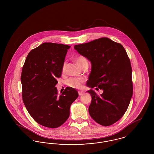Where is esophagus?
<instances>
[{"mask_svg": "<svg viewBox=\"0 0 154 154\" xmlns=\"http://www.w3.org/2000/svg\"><path fill=\"white\" fill-rule=\"evenodd\" d=\"M78 93H79V95L80 96L81 95H83L84 94V92H83V91H79Z\"/></svg>", "mask_w": 154, "mask_h": 154, "instance_id": "1", "label": "esophagus"}]
</instances>
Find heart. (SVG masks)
I'll return each mask as SVG.
<instances>
[{
    "label": "heart",
    "instance_id": "1",
    "mask_svg": "<svg viewBox=\"0 0 154 154\" xmlns=\"http://www.w3.org/2000/svg\"><path fill=\"white\" fill-rule=\"evenodd\" d=\"M74 62L81 69L85 65L88 63V61H87V59L82 55H79V56L76 57L74 59ZM65 69H66V63H64L62 66V73L65 72ZM84 82V80L83 79L71 78V79H69L67 81V85L69 87H72V88H80L82 85V84Z\"/></svg>",
    "mask_w": 154,
    "mask_h": 154
}]
</instances>
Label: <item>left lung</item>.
Instances as JSON below:
<instances>
[{
  "label": "left lung",
  "instance_id": "obj_1",
  "mask_svg": "<svg viewBox=\"0 0 154 154\" xmlns=\"http://www.w3.org/2000/svg\"><path fill=\"white\" fill-rule=\"evenodd\" d=\"M74 48L91 62L87 85L103 90L100 95L88 91L92 96L91 117L104 126L116 123L124 115L133 95L132 66L124 47L102 37Z\"/></svg>",
  "mask_w": 154,
  "mask_h": 154
}]
</instances>
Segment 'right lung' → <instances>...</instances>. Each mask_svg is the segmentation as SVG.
Instances as JSON below:
<instances>
[{
    "label": "right lung",
    "mask_w": 154,
    "mask_h": 154,
    "mask_svg": "<svg viewBox=\"0 0 154 154\" xmlns=\"http://www.w3.org/2000/svg\"><path fill=\"white\" fill-rule=\"evenodd\" d=\"M70 48L44 43L30 51L22 67L23 102L37 123L47 128H57L64 124L71 104L79 96L77 91L70 87L59 95L55 87Z\"/></svg>",
    "instance_id": "add662e5"
}]
</instances>
